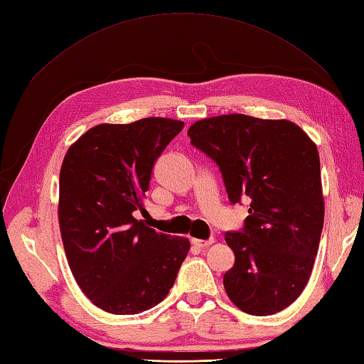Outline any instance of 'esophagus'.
Masks as SVG:
<instances>
[{
	"label": "esophagus",
	"mask_w": 364,
	"mask_h": 364,
	"mask_svg": "<svg viewBox=\"0 0 364 364\" xmlns=\"http://www.w3.org/2000/svg\"><path fill=\"white\" fill-rule=\"evenodd\" d=\"M191 242L196 247H199V249H203V247H208V245L215 242V239H213V237H210V239H191Z\"/></svg>",
	"instance_id": "34e87169"
}]
</instances>
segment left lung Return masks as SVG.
<instances>
[{
  "mask_svg": "<svg viewBox=\"0 0 364 364\" xmlns=\"http://www.w3.org/2000/svg\"><path fill=\"white\" fill-rule=\"evenodd\" d=\"M191 145L219 166L230 203H249L237 232H225L235 264L224 274L232 303L245 314L281 312L303 294L324 224L320 156L289 120L244 114L193 123Z\"/></svg>",
  "mask_w": 364,
  "mask_h": 364,
  "instance_id": "obj_1",
  "label": "left lung"
}]
</instances>
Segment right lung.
Returning <instances> with one entry per match:
<instances>
[{"label": "right lung", "instance_id": "1", "mask_svg": "<svg viewBox=\"0 0 364 364\" xmlns=\"http://www.w3.org/2000/svg\"><path fill=\"white\" fill-rule=\"evenodd\" d=\"M183 122L148 117L91 128L68 149L60 171L58 220L83 294L105 312L134 315L173 287L190 241L157 233L145 215L153 165Z\"/></svg>", "mask_w": 364, "mask_h": 364}]
</instances>
